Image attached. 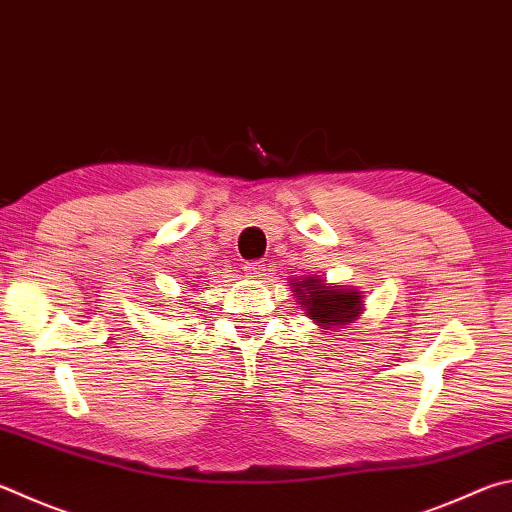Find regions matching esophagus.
Returning a JSON list of instances; mask_svg holds the SVG:
<instances>
[{"label": "esophagus", "instance_id": "1", "mask_svg": "<svg viewBox=\"0 0 512 512\" xmlns=\"http://www.w3.org/2000/svg\"><path fill=\"white\" fill-rule=\"evenodd\" d=\"M244 271H246L248 277H253V280H264L266 264H262V262H248V264L244 266Z\"/></svg>", "mask_w": 512, "mask_h": 512}]
</instances>
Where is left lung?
I'll list each match as a JSON object with an SVG mask.
<instances>
[{"mask_svg":"<svg viewBox=\"0 0 512 512\" xmlns=\"http://www.w3.org/2000/svg\"><path fill=\"white\" fill-rule=\"evenodd\" d=\"M291 291L306 318L313 320L320 329H327V333L347 329L365 311L362 293L356 286H331L318 275L291 280Z\"/></svg>","mask_w":512,"mask_h":512,"instance_id":"obj_1","label":"left lung"}]
</instances>
